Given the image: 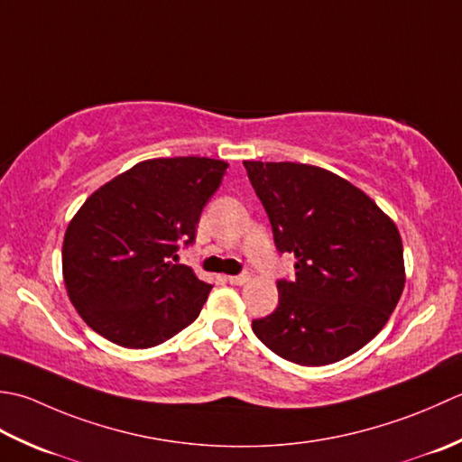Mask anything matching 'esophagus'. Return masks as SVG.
<instances>
[{
  "instance_id": "obj_1",
  "label": "esophagus",
  "mask_w": 462,
  "mask_h": 462,
  "mask_svg": "<svg viewBox=\"0 0 462 462\" xmlns=\"http://www.w3.org/2000/svg\"><path fill=\"white\" fill-rule=\"evenodd\" d=\"M249 281H251L249 273H243V275H231V277H229V283H231V285H247Z\"/></svg>"
}]
</instances>
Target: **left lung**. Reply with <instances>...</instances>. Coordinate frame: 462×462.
<instances>
[{
  "mask_svg": "<svg viewBox=\"0 0 462 462\" xmlns=\"http://www.w3.org/2000/svg\"><path fill=\"white\" fill-rule=\"evenodd\" d=\"M295 281H279V305L253 321L273 353L331 365L387 325L404 289L397 225L359 187L323 167L243 162Z\"/></svg>",
  "mask_w": 462,
  "mask_h": 462,
  "instance_id": "1",
  "label": "left lung"
}]
</instances>
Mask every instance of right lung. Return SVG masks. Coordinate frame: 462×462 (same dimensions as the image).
Listing matches in <instances>:
<instances>
[{"instance_id": "right-lung-1", "label": "right lung", "mask_w": 462, "mask_h": 462, "mask_svg": "<svg viewBox=\"0 0 462 462\" xmlns=\"http://www.w3.org/2000/svg\"><path fill=\"white\" fill-rule=\"evenodd\" d=\"M229 163L147 159L93 191L63 237L68 297L93 331L125 349L162 345L199 317L211 285L179 263Z\"/></svg>"}]
</instances>
